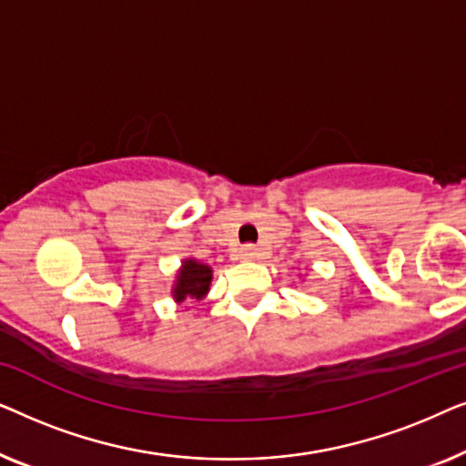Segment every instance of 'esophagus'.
I'll list each match as a JSON object with an SVG mask.
<instances>
[{"label": "esophagus", "instance_id": "esophagus-1", "mask_svg": "<svg viewBox=\"0 0 466 466\" xmlns=\"http://www.w3.org/2000/svg\"><path fill=\"white\" fill-rule=\"evenodd\" d=\"M241 258H248V260H257V258H260L263 257V248H258V246H252V244H248V246H244L241 248Z\"/></svg>", "mask_w": 466, "mask_h": 466}]
</instances>
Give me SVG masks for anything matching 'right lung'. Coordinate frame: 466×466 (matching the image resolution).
<instances>
[{
  "instance_id": "right-lung-1",
  "label": "right lung",
  "mask_w": 466,
  "mask_h": 466,
  "mask_svg": "<svg viewBox=\"0 0 466 466\" xmlns=\"http://www.w3.org/2000/svg\"><path fill=\"white\" fill-rule=\"evenodd\" d=\"M212 282V269L208 265L197 263V260H184L182 271L177 273V282L174 286V297L177 303L187 299H203L209 290Z\"/></svg>"
}]
</instances>
